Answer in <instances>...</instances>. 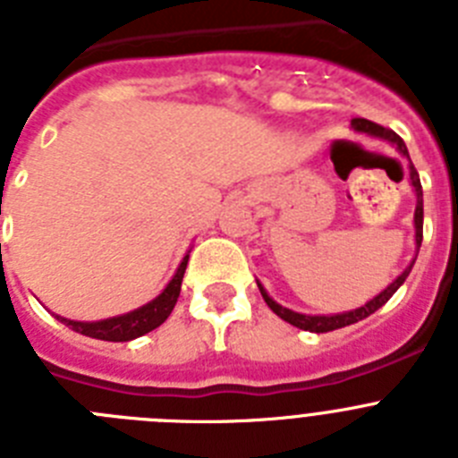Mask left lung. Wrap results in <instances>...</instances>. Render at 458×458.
I'll use <instances>...</instances> for the list:
<instances>
[{
    "label": "left lung",
    "mask_w": 458,
    "mask_h": 458,
    "mask_svg": "<svg viewBox=\"0 0 458 458\" xmlns=\"http://www.w3.org/2000/svg\"><path fill=\"white\" fill-rule=\"evenodd\" d=\"M351 123H353L355 131L369 132V135L380 137V140L392 141V144H394V147L408 157V148H406V144H403V140L396 135L394 131H390V128H383V125L374 123V121H367V119H353ZM411 183H412V188H415V194H418V208H415V242H418V250H420V245H422L424 204H422V183H420V174H418V169L412 167V165H411ZM412 264H415V261H412ZM412 264L408 266V268L403 270V273L399 275V277H396L394 282H392V284L387 286L386 291H383V293H378L374 301L367 302L365 307H360V310H353V311H346V314H335V317H307V314H298V311L286 310V307L277 305V302H275L273 298L266 293L264 286L259 284V282H257V284H259V291H261V295H264L266 305H268L279 318H284L286 323H291V326H295V327H301V330H310V333H330V330H337V327H346V326H351V323L362 321V318H367L369 314H374L378 307L386 305L392 295H394V291L399 289L403 282H406V277H408V273H411Z\"/></svg>",
    "instance_id": "obj_1"
}]
</instances>
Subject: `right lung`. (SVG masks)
Masks as SVG:
<instances>
[{"instance_id":"obj_1","label":"right lung","mask_w":458,"mask_h":458,"mask_svg":"<svg viewBox=\"0 0 458 458\" xmlns=\"http://www.w3.org/2000/svg\"><path fill=\"white\" fill-rule=\"evenodd\" d=\"M185 266H188V257L181 261L179 270H176V275H174L172 282L167 284V289L157 295L156 301L140 307V310L131 311V314L105 318V321H93V323L68 321V318H62V317H56V318H59L62 323H66L68 327H72L75 333L87 335V337L103 339V342H131V339L151 333V330H156L157 326H163V323L167 321L174 305H176V301H179Z\"/></svg>"}]
</instances>
